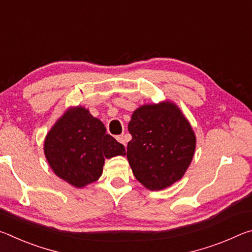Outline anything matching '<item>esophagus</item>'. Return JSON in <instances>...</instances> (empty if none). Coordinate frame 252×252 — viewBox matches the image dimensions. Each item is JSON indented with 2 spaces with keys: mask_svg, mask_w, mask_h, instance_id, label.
Here are the masks:
<instances>
[{
  "mask_svg": "<svg viewBox=\"0 0 252 252\" xmlns=\"http://www.w3.org/2000/svg\"><path fill=\"white\" fill-rule=\"evenodd\" d=\"M117 140H118V141L120 142V143H122L123 146H126V135H125V134L118 135V136H117Z\"/></svg>",
  "mask_w": 252,
  "mask_h": 252,
  "instance_id": "1",
  "label": "esophagus"
}]
</instances>
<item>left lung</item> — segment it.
I'll use <instances>...</instances> for the list:
<instances>
[{"instance_id":"8db88e82","label":"left lung","mask_w":252,"mask_h":252,"mask_svg":"<svg viewBox=\"0 0 252 252\" xmlns=\"http://www.w3.org/2000/svg\"><path fill=\"white\" fill-rule=\"evenodd\" d=\"M126 157L134 177L150 190H162L183 177L195 149V135L171 102L140 106L129 122Z\"/></svg>"}]
</instances>
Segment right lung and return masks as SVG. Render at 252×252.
<instances>
[{"instance_id":"1","label":"right lung","mask_w":252,"mask_h":252,"mask_svg":"<svg viewBox=\"0 0 252 252\" xmlns=\"http://www.w3.org/2000/svg\"><path fill=\"white\" fill-rule=\"evenodd\" d=\"M44 153L50 167L76 188L94 182L103 171L104 158L125 156V146L99 119L82 106L66 111L45 138Z\"/></svg>"}]
</instances>
